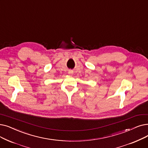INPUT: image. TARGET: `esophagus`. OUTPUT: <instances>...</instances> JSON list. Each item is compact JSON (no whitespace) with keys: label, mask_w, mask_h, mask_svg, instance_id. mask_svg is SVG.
Returning a JSON list of instances; mask_svg holds the SVG:
<instances>
[{"label":"esophagus","mask_w":148,"mask_h":148,"mask_svg":"<svg viewBox=\"0 0 148 148\" xmlns=\"http://www.w3.org/2000/svg\"><path fill=\"white\" fill-rule=\"evenodd\" d=\"M68 74H69V75H72L73 74V71L72 70H69L68 71Z\"/></svg>","instance_id":"1"}]
</instances>
